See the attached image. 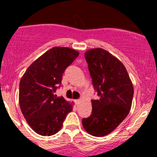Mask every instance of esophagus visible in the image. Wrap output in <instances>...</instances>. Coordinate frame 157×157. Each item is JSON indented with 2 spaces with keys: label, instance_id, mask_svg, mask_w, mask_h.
<instances>
[{
  "label": "esophagus",
  "instance_id": "esophagus-1",
  "mask_svg": "<svg viewBox=\"0 0 157 157\" xmlns=\"http://www.w3.org/2000/svg\"><path fill=\"white\" fill-rule=\"evenodd\" d=\"M74 102H75V103L77 105V104L80 102V100H79V99H75V100H74Z\"/></svg>",
  "mask_w": 157,
  "mask_h": 157
}]
</instances>
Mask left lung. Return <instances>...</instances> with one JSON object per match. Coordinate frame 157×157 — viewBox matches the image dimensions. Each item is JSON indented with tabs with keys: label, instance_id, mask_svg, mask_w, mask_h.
I'll list each match as a JSON object with an SVG mask.
<instances>
[{
	"label": "left lung",
	"instance_id": "obj_1",
	"mask_svg": "<svg viewBox=\"0 0 157 157\" xmlns=\"http://www.w3.org/2000/svg\"><path fill=\"white\" fill-rule=\"evenodd\" d=\"M85 58L99 99H92V114L82 120L88 134L102 137L113 131L131 108L134 86L124 64L102 48L90 49Z\"/></svg>",
	"mask_w": 157,
	"mask_h": 157
}]
</instances>
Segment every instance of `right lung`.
<instances>
[{
    "mask_svg": "<svg viewBox=\"0 0 157 157\" xmlns=\"http://www.w3.org/2000/svg\"><path fill=\"white\" fill-rule=\"evenodd\" d=\"M79 52L67 47H53L33 61L22 77L19 103L28 124L42 136L61 130L73 103L54 94L61 85L62 74Z\"/></svg>",
    "mask_w": 157,
    "mask_h": 157,
    "instance_id": "obj_1",
    "label": "right lung"
}]
</instances>
